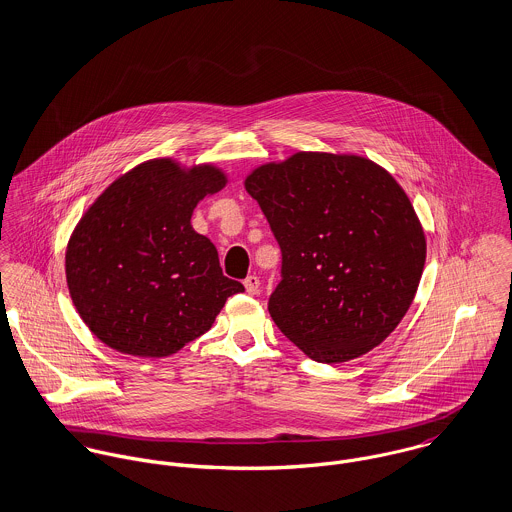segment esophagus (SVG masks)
<instances>
[{
	"label": "esophagus",
	"instance_id": "obj_1",
	"mask_svg": "<svg viewBox=\"0 0 512 512\" xmlns=\"http://www.w3.org/2000/svg\"><path fill=\"white\" fill-rule=\"evenodd\" d=\"M244 288L250 295H258L260 293V278L258 276H248L244 280Z\"/></svg>",
	"mask_w": 512,
	"mask_h": 512
}]
</instances>
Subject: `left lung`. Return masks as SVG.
<instances>
[{
	"label": "left lung",
	"mask_w": 512,
	"mask_h": 512,
	"mask_svg": "<svg viewBox=\"0 0 512 512\" xmlns=\"http://www.w3.org/2000/svg\"><path fill=\"white\" fill-rule=\"evenodd\" d=\"M282 248L268 311L309 359L347 363L402 321L426 264V236L396 179L351 153L297 151L244 181Z\"/></svg>",
	"instance_id": "left-lung-1"
}]
</instances>
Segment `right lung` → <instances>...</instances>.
<instances>
[{
	"label": "right lung",
	"instance_id": "obj_1",
	"mask_svg": "<svg viewBox=\"0 0 512 512\" xmlns=\"http://www.w3.org/2000/svg\"><path fill=\"white\" fill-rule=\"evenodd\" d=\"M219 167L161 157L118 177L78 220L65 270L86 327L126 355L169 357L207 333L226 299L215 244L193 230L195 207L226 185Z\"/></svg>",
	"mask_w": 512,
	"mask_h": 512
}]
</instances>
